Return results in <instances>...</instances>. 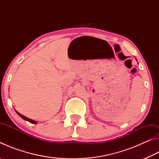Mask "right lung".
<instances>
[{"instance_id":"obj_1","label":"right lung","mask_w":159,"mask_h":159,"mask_svg":"<svg viewBox=\"0 0 159 159\" xmlns=\"http://www.w3.org/2000/svg\"><path fill=\"white\" fill-rule=\"evenodd\" d=\"M16 112H17V114H18L19 116H20V117L22 118L23 119H25V120H27V121L30 122V123H34V124H36V123H37V122H36V121H35V120H31V119H30V118H26V116H23V115L20 114V113L17 112V111H16Z\"/></svg>"}]
</instances>
